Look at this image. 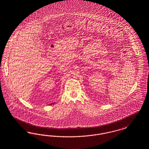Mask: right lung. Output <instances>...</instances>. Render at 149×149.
<instances>
[{"instance_id": "right-lung-1", "label": "right lung", "mask_w": 149, "mask_h": 149, "mask_svg": "<svg viewBox=\"0 0 149 149\" xmlns=\"http://www.w3.org/2000/svg\"><path fill=\"white\" fill-rule=\"evenodd\" d=\"M54 103H55V102H53V103H52V104H50V105H52V104H54Z\"/></svg>"}]
</instances>
